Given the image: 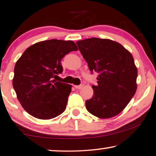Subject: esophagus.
Returning a JSON list of instances; mask_svg holds the SVG:
<instances>
[{"mask_svg": "<svg viewBox=\"0 0 156 156\" xmlns=\"http://www.w3.org/2000/svg\"><path fill=\"white\" fill-rule=\"evenodd\" d=\"M74 88H75V89H82V88L83 85H82V84H80V85H74Z\"/></svg>", "mask_w": 156, "mask_h": 156, "instance_id": "1", "label": "esophagus"}]
</instances>
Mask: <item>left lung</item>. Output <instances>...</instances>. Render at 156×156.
Instances as JSON below:
<instances>
[{"label":"left lung","instance_id":"8db88e82","mask_svg":"<svg viewBox=\"0 0 156 156\" xmlns=\"http://www.w3.org/2000/svg\"><path fill=\"white\" fill-rule=\"evenodd\" d=\"M76 45L91 74H98L93 96L86 101L87 110L102 119L117 115L136 91L137 69L132 54L110 39L91 38Z\"/></svg>","mask_w":156,"mask_h":156}]
</instances>
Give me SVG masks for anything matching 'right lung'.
<instances>
[{
	"instance_id": "add662e5",
	"label": "right lung",
	"mask_w": 156,
	"mask_h": 156,
	"mask_svg": "<svg viewBox=\"0 0 156 156\" xmlns=\"http://www.w3.org/2000/svg\"><path fill=\"white\" fill-rule=\"evenodd\" d=\"M74 51L77 47L72 41H44L27 48L17 61L13 88L22 106L31 116L49 119L65 111L72 86L53 78L62 73L63 57Z\"/></svg>"
}]
</instances>
